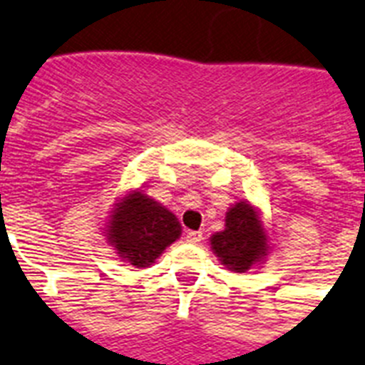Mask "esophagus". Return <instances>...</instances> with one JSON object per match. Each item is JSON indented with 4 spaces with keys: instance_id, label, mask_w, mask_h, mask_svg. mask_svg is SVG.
<instances>
[{
    "instance_id": "obj_1",
    "label": "esophagus",
    "mask_w": 365,
    "mask_h": 365,
    "mask_svg": "<svg viewBox=\"0 0 365 365\" xmlns=\"http://www.w3.org/2000/svg\"><path fill=\"white\" fill-rule=\"evenodd\" d=\"M185 240L191 242V244H197V242L202 240V232H200V230H187V232H185Z\"/></svg>"
}]
</instances>
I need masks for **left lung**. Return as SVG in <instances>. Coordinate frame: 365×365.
<instances>
[{"label": "left lung", "mask_w": 365, "mask_h": 365, "mask_svg": "<svg viewBox=\"0 0 365 365\" xmlns=\"http://www.w3.org/2000/svg\"><path fill=\"white\" fill-rule=\"evenodd\" d=\"M219 260L232 272H245L268 251V236L251 204L238 202L227 212L225 230L210 238Z\"/></svg>", "instance_id": "8db88e82"}]
</instances>
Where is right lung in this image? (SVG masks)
<instances>
[{
	"label": "right lung",
	"instance_id": "obj_1",
	"mask_svg": "<svg viewBox=\"0 0 365 365\" xmlns=\"http://www.w3.org/2000/svg\"><path fill=\"white\" fill-rule=\"evenodd\" d=\"M180 234L176 215L140 191L118 204L108 227L110 244L136 268H148Z\"/></svg>",
	"mask_w": 365,
	"mask_h": 365
}]
</instances>
